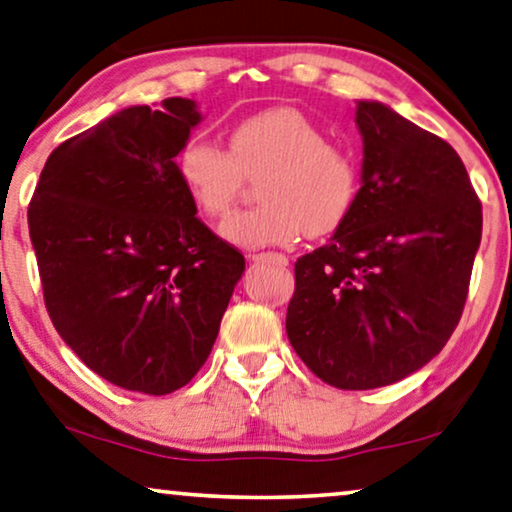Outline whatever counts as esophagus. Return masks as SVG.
Here are the masks:
<instances>
[{
  "label": "esophagus",
  "mask_w": 512,
  "mask_h": 512,
  "mask_svg": "<svg viewBox=\"0 0 512 512\" xmlns=\"http://www.w3.org/2000/svg\"><path fill=\"white\" fill-rule=\"evenodd\" d=\"M248 259H250V262H273L278 266L289 264V259L282 253H253V255H248Z\"/></svg>",
  "instance_id": "obj_1"
}]
</instances>
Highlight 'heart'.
I'll return each mask as SVG.
<instances>
[{"instance_id": "heart-1", "label": "heart", "mask_w": 512, "mask_h": 512, "mask_svg": "<svg viewBox=\"0 0 512 512\" xmlns=\"http://www.w3.org/2000/svg\"><path fill=\"white\" fill-rule=\"evenodd\" d=\"M181 186L197 211L220 218L232 209L241 177L255 179L262 207L234 213L223 239L243 248L285 246L305 232L329 236L345 223L358 197L354 156L326 140L322 126L294 108H271L243 119L227 151L190 137L177 156Z\"/></svg>"}]
</instances>
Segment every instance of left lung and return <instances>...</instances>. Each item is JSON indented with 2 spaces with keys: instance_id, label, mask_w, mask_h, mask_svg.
<instances>
[{
  "instance_id": "8db88e82",
  "label": "left lung",
  "mask_w": 512,
  "mask_h": 512,
  "mask_svg": "<svg viewBox=\"0 0 512 512\" xmlns=\"http://www.w3.org/2000/svg\"><path fill=\"white\" fill-rule=\"evenodd\" d=\"M361 188L326 246L296 259L287 338L335 388L395 384L460 322L483 232L451 144L379 101H356Z\"/></svg>"
}]
</instances>
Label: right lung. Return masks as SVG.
<instances>
[{
	"label": "right lung",
	"instance_id": "add662e5",
	"mask_svg": "<svg viewBox=\"0 0 512 512\" xmlns=\"http://www.w3.org/2000/svg\"><path fill=\"white\" fill-rule=\"evenodd\" d=\"M160 105H131L59 144L27 213L61 340L110 384L147 395L197 375L246 271L181 186L197 103Z\"/></svg>",
	"mask_w": 512,
	"mask_h": 512
}]
</instances>
